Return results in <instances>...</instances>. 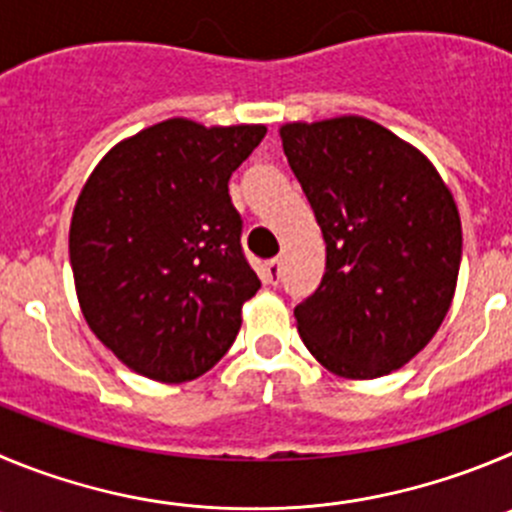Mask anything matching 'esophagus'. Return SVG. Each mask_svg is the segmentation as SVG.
<instances>
[{"label":"esophagus","mask_w":512,"mask_h":512,"mask_svg":"<svg viewBox=\"0 0 512 512\" xmlns=\"http://www.w3.org/2000/svg\"><path fill=\"white\" fill-rule=\"evenodd\" d=\"M265 280L270 285H278L283 280V262H280V257H272V260L265 262Z\"/></svg>","instance_id":"1"}]
</instances>
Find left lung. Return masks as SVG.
<instances>
[{
  "instance_id": "1",
  "label": "left lung",
  "mask_w": 512,
  "mask_h": 512,
  "mask_svg": "<svg viewBox=\"0 0 512 512\" xmlns=\"http://www.w3.org/2000/svg\"><path fill=\"white\" fill-rule=\"evenodd\" d=\"M326 240V272L295 305L308 351L343 379H379L417 356L450 310L462 257L455 199L417 148L341 116L280 128Z\"/></svg>"
}]
</instances>
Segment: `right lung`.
Segmentation results:
<instances>
[{
	"instance_id": "right-lung-1",
	"label": "right lung",
	"mask_w": 512,
	"mask_h": 512,
	"mask_svg": "<svg viewBox=\"0 0 512 512\" xmlns=\"http://www.w3.org/2000/svg\"><path fill=\"white\" fill-rule=\"evenodd\" d=\"M262 138L265 126L171 118L118 143L85 181L70 224L80 308L136 374L197 379L240 333L260 278L227 184Z\"/></svg>"
}]
</instances>
